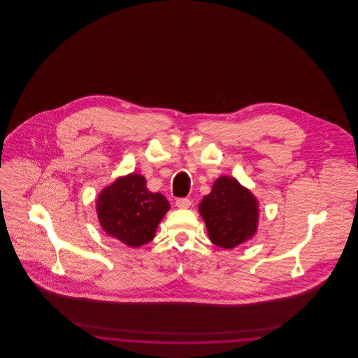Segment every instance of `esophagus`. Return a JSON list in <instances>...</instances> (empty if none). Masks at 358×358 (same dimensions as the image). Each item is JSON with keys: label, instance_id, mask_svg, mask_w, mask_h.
<instances>
[{"label": "esophagus", "instance_id": "34e87169", "mask_svg": "<svg viewBox=\"0 0 358 358\" xmlns=\"http://www.w3.org/2000/svg\"><path fill=\"white\" fill-rule=\"evenodd\" d=\"M190 200L189 199H187V197H180V199H177L176 200V205L178 206V208H182V209H187V208H189L190 206Z\"/></svg>", "mask_w": 358, "mask_h": 358}]
</instances>
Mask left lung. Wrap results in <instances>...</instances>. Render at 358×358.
Returning a JSON list of instances; mask_svg holds the SVG:
<instances>
[{
    "label": "left lung",
    "instance_id": "obj_1",
    "mask_svg": "<svg viewBox=\"0 0 358 358\" xmlns=\"http://www.w3.org/2000/svg\"><path fill=\"white\" fill-rule=\"evenodd\" d=\"M208 235L225 250L252 238L257 227V203L250 190L232 177H220L200 204Z\"/></svg>",
    "mask_w": 358,
    "mask_h": 358
}]
</instances>
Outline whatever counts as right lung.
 <instances>
[{"label":"right lung","instance_id":"1","mask_svg":"<svg viewBox=\"0 0 358 358\" xmlns=\"http://www.w3.org/2000/svg\"><path fill=\"white\" fill-rule=\"evenodd\" d=\"M169 208V201L161 193L148 190L145 177L134 173L104 187L96 204L103 229L134 248L153 240Z\"/></svg>","mask_w":358,"mask_h":358}]
</instances>
